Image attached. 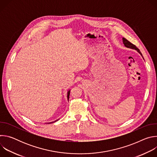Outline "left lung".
Segmentation results:
<instances>
[{
	"label": "left lung",
	"instance_id": "obj_1",
	"mask_svg": "<svg viewBox=\"0 0 157 157\" xmlns=\"http://www.w3.org/2000/svg\"><path fill=\"white\" fill-rule=\"evenodd\" d=\"M122 40H123V43H124V45H125L126 47L137 50V51L142 56L141 52H140V50L135 45V44H132V43H130L129 41H128V40H127L126 38H123ZM142 57H143V56H142Z\"/></svg>",
	"mask_w": 157,
	"mask_h": 157
}]
</instances>
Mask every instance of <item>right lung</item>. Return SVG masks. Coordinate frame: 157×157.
I'll return each instance as SVG.
<instances>
[{
    "instance_id": "obj_1",
    "label": "right lung",
    "mask_w": 157,
    "mask_h": 157,
    "mask_svg": "<svg viewBox=\"0 0 157 157\" xmlns=\"http://www.w3.org/2000/svg\"><path fill=\"white\" fill-rule=\"evenodd\" d=\"M70 91H69L68 92V96H67V97H68V99H69V97H70Z\"/></svg>"
}]
</instances>
